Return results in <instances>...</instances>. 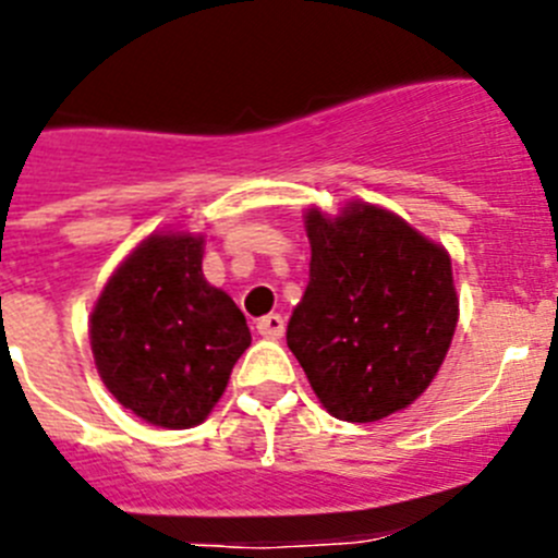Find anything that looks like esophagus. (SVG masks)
<instances>
[{"instance_id":"34e87169","label":"esophagus","mask_w":558,"mask_h":558,"mask_svg":"<svg viewBox=\"0 0 558 558\" xmlns=\"http://www.w3.org/2000/svg\"><path fill=\"white\" fill-rule=\"evenodd\" d=\"M255 330L262 332L264 338H272V341H278V338L283 336V330H286V319L280 314L262 316V319L255 322Z\"/></svg>"}]
</instances>
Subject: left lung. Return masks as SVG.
Segmentation results:
<instances>
[{"instance_id": "1", "label": "left lung", "mask_w": 558, "mask_h": 558, "mask_svg": "<svg viewBox=\"0 0 558 558\" xmlns=\"http://www.w3.org/2000/svg\"><path fill=\"white\" fill-rule=\"evenodd\" d=\"M311 275L286 343L316 399L352 424L383 421L429 388L460 319L444 244L366 201L305 208Z\"/></svg>"}]
</instances>
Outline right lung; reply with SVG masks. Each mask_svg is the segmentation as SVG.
I'll return each mask as SVG.
<instances>
[{"instance_id": "1", "label": "right lung", "mask_w": 558, "mask_h": 558, "mask_svg": "<svg viewBox=\"0 0 558 558\" xmlns=\"http://www.w3.org/2000/svg\"><path fill=\"white\" fill-rule=\"evenodd\" d=\"M247 347L244 314L203 278V233L181 228L145 236L90 311L98 377L123 408L161 429L203 424Z\"/></svg>"}]
</instances>
